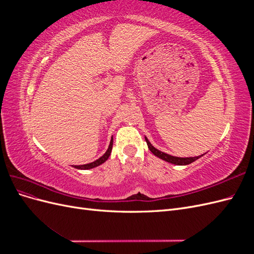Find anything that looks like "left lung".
Instances as JSON below:
<instances>
[{
  "label": "left lung",
  "mask_w": 254,
  "mask_h": 254,
  "mask_svg": "<svg viewBox=\"0 0 254 254\" xmlns=\"http://www.w3.org/2000/svg\"><path fill=\"white\" fill-rule=\"evenodd\" d=\"M145 141L146 143H147V146L149 150L153 153V155L157 156L158 158L162 159L164 161H166V162L168 163H172V164H175V165H188V164H190L193 163L194 161H196L197 159L201 158L203 155L201 156H197V157H186V158H181V157H176V156H172V155H168V153H165L163 151H161L159 149H157L156 147H153V146L151 145V143L149 142V140L147 139V137L145 136Z\"/></svg>",
  "instance_id": "8db88e82"
}]
</instances>
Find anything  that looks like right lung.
Listing matches in <instances>:
<instances>
[{
	"instance_id": "1",
	"label": "right lung",
	"mask_w": 254,
	"mask_h": 254,
	"mask_svg": "<svg viewBox=\"0 0 254 254\" xmlns=\"http://www.w3.org/2000/svg\"><path fill=\"white\" fill-rule=\"evenodd\" d=\"M112 145H113V136L111 137V141H110L108 149H107V151L104 153V155L101 158L95 160L94 162H91V163H88V164H83V165H74V167L75 168H78V170H91V168H94V167H96L98 165L105 163L106 161L108 160V158L110 157V155H111Z\"/></svg>"
}]
</instances>
